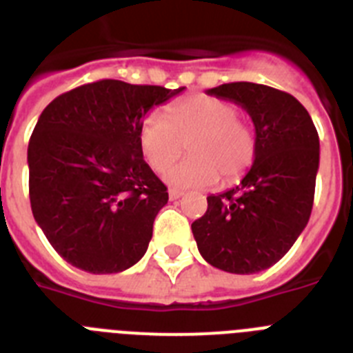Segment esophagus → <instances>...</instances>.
Returning <instances> with one entry per match:
<instances>
[{
	"mask_svg": "<svg viewBox=\"0 0 353 353\" xmlns=\"http://www.w3.org/2000/svg\"><path fill=\"white\" fill-rule=\"evenodd\" d=\"M168 194H170V199H171V201H176V199H180V198H182V196H183L182 190H174V189H171Z\"/></svg>",
	"mask_w": 353,
	"mask_h": 353,
	"instance_id": "34e87169",
	"label": "esophagus"
}]
</instances>
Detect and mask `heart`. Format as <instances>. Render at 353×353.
Returning a JSON list of instances; mask_svg holds the SVG:
<instances>
[{"label": "heart", "mask_w": 353, "mask_h": 353, "mask_svg": "<svg viewBox=\"0 0 353 353\" xmlns=\"http://www.w3.org/2000/svg\"><path fill=\"white\" fill-rule=\"evenodd\" d=\"M141 154L154 171H163L187 143L189 157L164 174L170 185L201 189L219 176L234 180L252 166L257 152L254 131L238 119V108L225 99L194 94L173 103L168 119L145 115L138 129Z\"/></svg>", "instance_id": "b5f03b06"}]
</instances>
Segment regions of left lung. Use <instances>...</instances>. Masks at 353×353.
Segmentation results:
<instances>
[{
  "instance_id": "1",
  "label": "left lung",
  "mask_w": 353,
  "mask_h": 353,
  "mask_svg": "<svg viewBox=\"0 0 353 353\" xmlns=\"http://www.w3.org/2000/svg\"><path fill=\"white\" fill-rule=\"evenodd\" d=\"M206 94L240 105L255 128L254 164L241 182L206 198L192 222L206 263L252 274L276 264L310 221L320 161L319 132L294 96L252 82L222 83Z\"/></svg>"
}]
</instances>
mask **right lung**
<instances>
[{"mask_svg":"<svg viewBox=\"0 0 353 353\" xmlns=\"http://www.w3.org/2000/svg\"><path fill=\"white\" fill-rule=\"evenodd\" d=\"M183 89L99 80L41 112L28 147L29 199L71 266L121 273L145 255L168 189L143 161L138 129L148 110Z\"/></svg>","mask_w":353,"mask_h":353,"instance_id":"add662e5","label":"right lung"}]
</instances>
